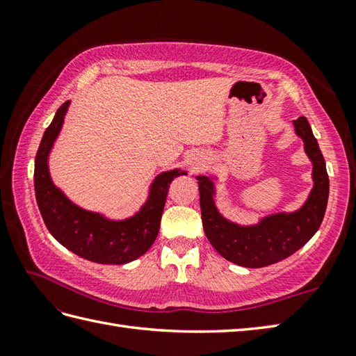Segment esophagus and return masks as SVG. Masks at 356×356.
<instances>
[{
    "label": "esophagus",
    "instance_id": "obj_1",
    "mask_svg": "<svg viewBox=\"0 0 356 356\" xmlns=\"http://www.w3.org/2000/svg\"><path fill=\"white\" fill-rule=\"evenodd\" d=\"M194 165H195V168H199V166H202V165H203V161H202V159H195Z\"/></svg>",
    "mask_w": 356,
    "mask_h": 356
}]
</instances>
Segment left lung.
<instances>
[{
	"mask_svg": "<svg viewBox=\"0 0 356 356\" xmlns=\"http://www.w3.org/2000/svg\"><path fill=\"white\" fill-rule=\"evenodd\" d=\"M292 125L312 163V190L298 209L280 211L260 217L257 223L240 225L226 218L217 208V176H195L203 231L216 251L238 266L264 268L287 259L314 237L326 213L329 176L318 142L305 116L292 120Z\"/></svg>",
	"mask_w": 356,
	"mask_h": 356,
	"instance_id": "obj_1",
	"label": "left lung"
}]
</instances>
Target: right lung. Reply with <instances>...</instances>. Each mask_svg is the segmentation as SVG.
I'll list each match as a JSON object with an SVG mask.
<instances>
[{"label": "right lung", "mask_w": 356, "mask_h": 356, "mask_svg": "<svg viewBox=\"0 0 356 356\" xmlns=\"http://www.w3.org/2000/svg\"><path fill=\"white\" fill-rule=\"evenodd\" d=\"M69 107L70 101H67L58 108L35 157V195L42 220L59 243L82 259L101 264L130 263L154 243L170 184L186 176V171L174 168L157 174L148 188L147 200L130 217L118 220L81 208L53 184L49 170V157Z\"/></svg>", "instance_id": "obj_1"}]
</instances>
